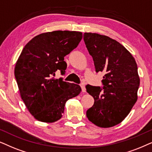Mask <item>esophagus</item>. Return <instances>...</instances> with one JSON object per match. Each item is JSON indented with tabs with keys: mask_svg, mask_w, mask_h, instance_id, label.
Masks as SVG:
<instances>
[{
	"mask_svg": "<svg viewBox=\"0 0 152 152\" xmlns=\"http://www.w3.org/2000/svg\"><path fill=\"white\" fill-rule=\"evenodd\" d=\"M80 88H81V89H82V92H86V86H85L84 83L80 84Z\"/></svg>",
	"mask_w": 152,
	"mask_h": 152,
	"instance_id": "esophagus-1",
	"label": "esophagus"
}]
</instances>
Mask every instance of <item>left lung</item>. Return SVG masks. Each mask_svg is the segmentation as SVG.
Listing matches in <instances>:
<instances>
[{
	"instance_id": "8db88e82",
	"label": "left lung",
	"mask_w": 152,
	"mask_h": 152,
	"mask_svg": "<svg viewBox=\"0 0 152 152\" xmlns=\"http://www.w3.org/2000/svg\"><path fill=\"white\" fill-rule=\"evenodd\" d=\"M83 39L96 72L106 73L103 88L86 86L94 99L87 117L99 127L114 126L126 118L137 102L140 77L136 62L124 46L108 36L85 32Z\"/></svg>"
}]
</instances>
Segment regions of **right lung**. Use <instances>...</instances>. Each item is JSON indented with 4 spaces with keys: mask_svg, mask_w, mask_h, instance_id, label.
<instances>
[{
    "mask_svg": "<svg viewBox=\"0 0 152 152\" xmlns=\"http://www.w3.org/2000/svg\"><path fill=\"white\" fill-rule=\"evenodd\" d=\"M81 32L56 30L42 33L24 46L15 68V76L22 100L36 120L52 123L59 120L66 101L78 96L77 84L57 79L58 69L65 72L64 56L77 47Z\"/></svg>",
    "mask_w": 152,
    "mask_h": 152,
    "instance_id": "obj_1",
    "label": "right lung"
}]
</instances>
